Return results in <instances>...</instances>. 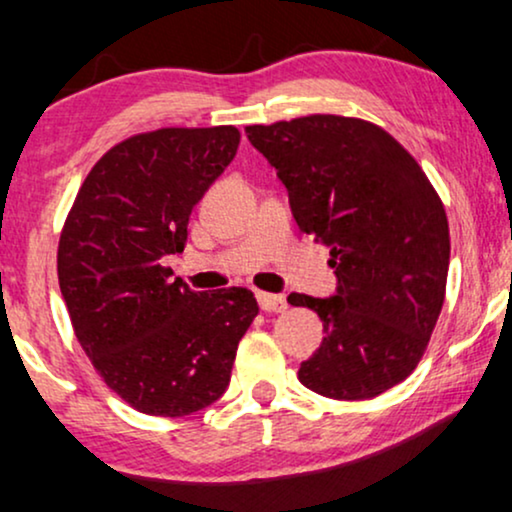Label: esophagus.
I'll use <instances>...</instances> for the list:
<instances>
[{
	"instance_id": "esophagus-1",
	"label": "esophagus",
	"mask_w": 512,
	"mask_h": 512,
	"mask_svg": "<svg viewBox=\"0 0 512 512\" xmlns=\"http://www.w3.org/2000/svg\"><path fill=\"white\" fill-rule=\"evenodd\" d=\"M257 303L264 312H286L288 310V303L283 295H274V293H257Z\"/></svg>"
}]
</instances>
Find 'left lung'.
Returning a JSON list of instances; mask_svg holds the SVG:
<instances>
[{
    "instance_id": "8db88e82",
    "label": "left lung",
    "mask_w": 512,
    "mask_h": 512,
    "mask_svg": "<svg viewBox=\"0 0 512 512\" xmlns=\"http://www.w3.org/2000/svg\"><path fill=\"white\" fill-rule=\"evenodd\" d=\"M245 133L336 269L331 298L288 295L317 312L326 334L300 384L336 400L389 391L422 360L446 298L451 236L439 193L377 123L312 114Z\"/></svg>"
}]
</instances>
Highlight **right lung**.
Listing matches in <instances>:
<instances>
[{"instance_id":"obj_1","label":"right lung","mask_w":512,"mask_h":512,"mask_svg":"<svg viewBox=\"0 0 512 512\" xmlns=\"http://www.w3.org/2000/svg\"><path fill=\"white\" fill-rule=\"evenodd\" d=\"M238 143L236 126L131 135L92 166L61 229L59 288L80 348L145 415L183 417L221 398L260 312L248 288L195 293L164 267Z\"/></svg>"}]
</instances>
